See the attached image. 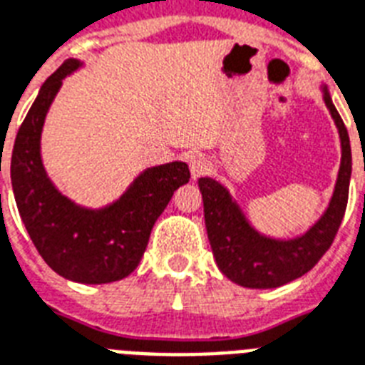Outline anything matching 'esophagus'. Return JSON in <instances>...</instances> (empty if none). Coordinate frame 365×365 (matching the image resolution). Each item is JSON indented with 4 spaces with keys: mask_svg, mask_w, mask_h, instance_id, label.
<instances>
[{
    "mask_svg": "<svg viewBox=\"0 0 365 365\" xmlns=\"http://www.w3.org/2000/svg\"><path fill=\"white\" fill-rule=\"evenodd\" d=\"M188 165H190L192 179H197V177H201V175H205L209 171V160L200 153L192 154L190 158H188Z\"/></svg>",
    "mask_w": 365,
    "mask_h": 365,
    "instance_id": "1",
    "label": "esophagus"
}]
</instances>
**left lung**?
Returning <instances> with one entry per match:
<instances>
[{"label":"left lung","instance_id":"8db88e82","mask_svg":"<svg viewBox=\"0 0 365 365\" xmlns=\"http://www.w3.org/2000/svg\"><path fill=\"white\" fill-rule=\"evenodd\" d=\"M324 103L330 109L341 139V165L334 196L324 215L294 239H271L256 232L243 211L220 182L209 177L197 180L203 197L205 226L218 269L239 287L277 288L305 275L334 243L349 200L352 156L349 133L328 90Z\"/></svg>","mask_w":365,"mask_h":365}]
</instances>
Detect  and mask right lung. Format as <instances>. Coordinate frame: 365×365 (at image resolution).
Returning <instances> with one entry per match:
<instances>
[{
	"instance_id": "obj_1",
	"label": "right lung",
	"mask_w": 365,
	"mask_h": 365,
	"mask_svg": "<svg viewBox=\"0 0 365 365\" xmlns=\"http://www.w3.org/2000/svg\"><path fill=\"white\" fill-rule=\"evenodd\" d=\"M78 66L66 60L41 86L14 139L11 180L20 218L48 267L69 281L105 284L139 265L154 222L190 169L185 162L145 169L120 200L96 211L62 196L41 162V132L62 81Z\"/></svg>"
}]
</instances>
